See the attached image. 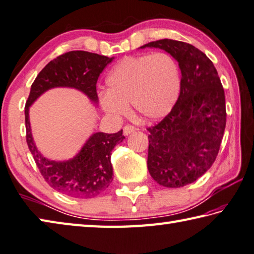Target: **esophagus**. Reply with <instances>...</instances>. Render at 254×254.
I'll list each match as a JSON object with an SVG mask.
<instances>
[{
    "label": "esophagus",
    "mask_w": 254,
    "mask_h": 254,
    "mask_svg": "<svg viewBox=\"0 0 254 254\" xmlns=\"http://www.w3.org/2000/svg\"><path fill=\"white\" fill-rule=\"evenodd\" d=\"M134 131H135V127H134L133 126H131V124H127V126L123 127V133H124V135H128V134L133 133Z\"/></svg>",
    "instance_id": "1"
}]
</instances>
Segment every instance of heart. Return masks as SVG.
<instances>
[{
    "instance_id": "obj_1",
    "label": "heart",
    "mask_w": 254,
    "mask_h": 254,
    "mask_svg": "<svg viewBox=\"0 0 254 254\" xmlns=\"http://www.w3.org/2000/svg\"><path fill=\"white\" fill-rule=\"evenodd\" d=\"M100 94L103 111L114 118L126 116L128 103L142 117L158 119L170 112L181 91V70L165 52L127 57L118 63Z\"/></svg>"
}]
</instances>
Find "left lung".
Masks as SVG:
<instances>
[{
    "mask_svg": "<svg viewBox=\"0 0 254 254\" xmlns=\"http://www.w3.org/2000/svg\"><path fill=\"white\" fill-rule=\"evenodd\" d=\"M161 48L181 68V92L171 112L147 127V168L168 188L183 187L202 176L216 161L226 127V100L212 62L190 44L160 39L141 48Z\"/></svg>",
    "mask_w": 254,
    "mask_h": 254,
    "instance_id": "left-lung-1",
    "label": "left lung"
}]
</instances>
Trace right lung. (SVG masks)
Returning a JSON list of instances; mask_svg holds the SVG:
<instances>
[{
    "label": "right lung",
    "mask_w": 254,
    "mask_h": 254,
    "mask_svg": "<svg viewBox=\"0 0 254 254\" xmlns=\"http://www.w3.org/2000/svg\"><path fill=\"white\" fill-rule=\"evenodd\" d=\"M112 59L83 51L61 55L37 74L25 106L26 142L34 161L48 185L69 197L87 199L107 190L113 180L111 152L126 137L122 135V130L113 134L94 133L71 160L51 161L38 152L34 143L29 124V107L45 91L56 87L78 89L97 103L98 78Z\"/></svg>",
    "instance_id": "obj_1"
}]
</instances>
